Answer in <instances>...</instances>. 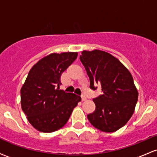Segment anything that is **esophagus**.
Segmentation results:
<instances>
[{"instance_id": "esophagus-1", "label": "esophagus", "mask_w": 157, "mask_h": 157, "mask_svg": "<svg viewBox=\"0 0 157 157\" xmlns=\"http://www.w3.org/2000/svg\"><path fill=\"white\" fill-rule=\"evenodd\" d=\"M81 99H82V101H86V100H87V98H86V97L85 96V95H82V96H81Z\"/></svg>"}]
</instances>
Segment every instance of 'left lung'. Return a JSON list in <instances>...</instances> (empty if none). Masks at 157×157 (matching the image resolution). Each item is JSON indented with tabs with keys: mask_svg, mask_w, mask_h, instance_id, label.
Masks as SVG:
<instances>
[{
	"mask_svg": "<svg viewBox=\"0 0 157 157\" xmlns=\"http://www.w3.org/2000/svg\"><path fill=\"white\" fill-rule=\"evenodd\" d=\"M80 60L90 80V88L100 85L102 94L93 99L96 109L87 117L94 127L111 133L123 127L134 113L138 91L130 71L118 59L100 50L83 51Z\"/></svg>",
	"mask_w": 157,
	"mask_h": 157,
	"instance_id": "obj_1",
	"label": "left lung"
}]
</instances>
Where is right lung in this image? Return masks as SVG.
Segmentation results:
<instances>
[{
    "label": "right lung",
    "mask_w": 157,
    "mask_h": 157,
    "mask_svg": "<svg viewBox=\"0 0 157 157\" xmlns=\"http://www.w3.org/2000/svg\"><path fill=\"white\" fill-rule=\"evenodd\" d=\"M77 52L52 53L40 60L21 89V108L37 131L51 133L68 122L80 96L60 90L62 73L77 59Z\"/></svg>",
    "instance_id": "add662e5"
}]
</instances>
